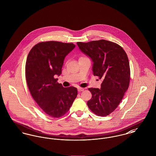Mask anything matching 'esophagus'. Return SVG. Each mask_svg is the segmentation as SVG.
<instances>
[{"label": "esophagus", "mask_w": 156, "mask_h": 156, "mask_svg": "<svg viewBox=\"0 0 156 156\" xmlns=\"http://www.w3.org/2000/svg\"><path fill=\"white\" fill-rule=\"evenodd\" d=\"M84 90V89L83 88H81V87L78 88V92H83Z\"/></svg>", "instance_id": "34e87169"}]
</instances>
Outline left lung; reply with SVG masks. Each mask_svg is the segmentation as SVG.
Listing matches in <instances>:
<instances>
[{"mask_svg": "<svg viewBox=\"0 0 156 156\" xmlns=\"http://www.w3.org/2000/svg\"><path fill=\"white\" fill-rule=\"evenodd\" d=\"M77 44L91 58L94 76L102 80L101 89H88L92 96L87 106L94 114L107 116L116 108L129 87L130 69L127 55L121 46L105 40Z\"/></svg>", "mask_w": 156, "mask_h": 156, "instance_id": "8db88e82", "label": "left lung"}]
</instances>
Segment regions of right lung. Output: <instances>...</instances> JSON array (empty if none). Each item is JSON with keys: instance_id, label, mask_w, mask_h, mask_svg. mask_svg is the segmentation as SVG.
<instances>
[{"instance_id": "obj_1", "label": "right lung", "mask_w": 156, "mask_h": 156, "mask_svg": "<svg viewBox=\"0 0 156 156\" xmlns=\"http://www.w3.org/2000/svg\"><path fill=\"white\" fill-rule=\"evenodd\" d=\"M73 43L42 42L29 52L25 66L27 84L32 98L45 113L60 118L70 109L77 95L74 87L57 83L66 55L75 48Z\"/></svg>"}]
</instances>
